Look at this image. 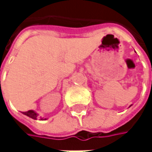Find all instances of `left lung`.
Segmentation results:
<instances>
[{"label": "left lung", "instance_id": "1", "mask_svg": "<svg viewBox=\"0 0 152 152\" xmlns=\"http://www.w3.org/2000/svg\"><path fill=\"white\" fill-rule=\"evenodd\" d=\"M130 106H129V107H130Z\"/></svg>", "mask_w": 152, "mask_h": 152}]
</instances>
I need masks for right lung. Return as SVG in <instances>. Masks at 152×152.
<instances>
[{
	"mask_svg": "<svg viewBox=\"0 0 152 152\" xmlns=\"http://www.w3.org/2000/svg\"><path fill=\"white\" fill-rule=\"evenodd\" d=\"M23 113L24 115H26V116H28V117L33 119V120H37V118H38V116H39V114H38L35 111H33V110H29V111H27V112H23Z\"/></svg>",
	"mask_w": 152,
	"mask_h": 152,
	"instance_id": "1",
	"label": "right lung"
}]
</instances>
